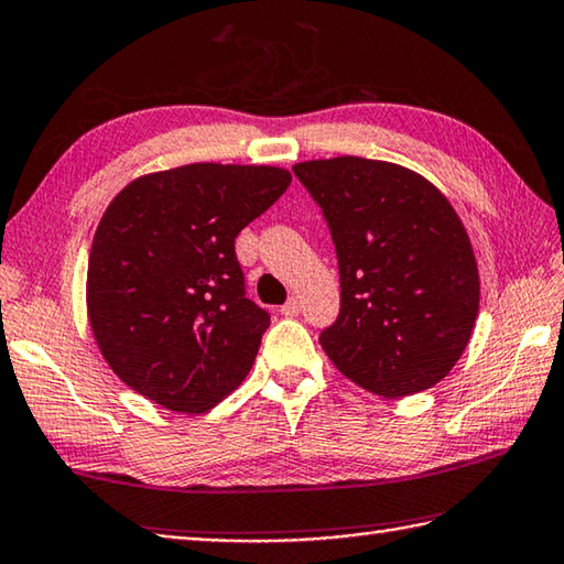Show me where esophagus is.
Instances as JSON below:
<instances>
[{
    "label": "esophagus",
    "instance_id": "34e87169",
    "mask_svg": "<svg viewBox=\"0 0 564 564\" xmlns=\"http://www.w3.org/2000/svg\"><path fill=\"white\" fill-rule=\"evenodd\" d=\"M297 313H301V303H297V297H291V301L281 307V315L285 317H295Z\"/></svg>",
    "mask_w": 564,
    "mask_h": 564
}]
</instances>
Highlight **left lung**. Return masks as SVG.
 Instances as JSON below:
<instances>
[{"mask_svg": "<svg viewBox=\"0 0 564 564\" xmlns=\"http://www.w3.org/2000/svg\"><path fill=\"white\" fill-rule=\"evenodd\" d=\"M323 209L341 305L319 345L335 367L383 399L433 389L467 349L479 269L455 207L421 173L359 156L295 163Z\"/></svg>", "mask_w": 564, "mask_h": 564, "instance_id": "8db88e82", "label": "left lung"}]
</instances>
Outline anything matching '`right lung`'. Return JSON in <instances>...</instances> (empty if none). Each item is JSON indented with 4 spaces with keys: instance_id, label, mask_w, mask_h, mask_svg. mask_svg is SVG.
I'll return each instance as SVG.
<instances>
[{
    "instance_id": "right-lung-1",
    "label": "right lung",
    "mask_w": 564,
    "mask_h": 564,
    "mask_svg": "<svg viewBox=\"0 0 564 564\" xmlns=\"http://www.w3.org/2000/svg\"><path fill=\"white\" fill-rule=\"evenodd\" d=\"M289 185L275 165L191 163L141 175L109 203L87 263V317L129 389L193 415L247 379L271 317L245 295L235 239Z\"/></svg>"
}]
</instances>
